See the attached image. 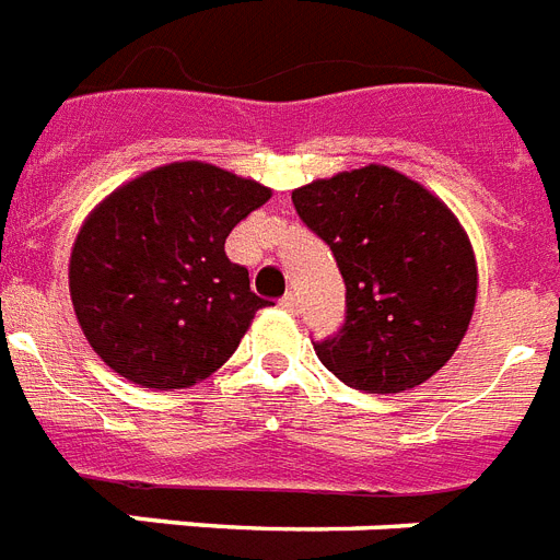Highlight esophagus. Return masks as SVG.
Returning <instances> with one entry per match:
<instances>
[{
    "label": "esophagus",
    "instance_id": "obj_1",
    "mask_svg": "<svg viewBox=\"0 0 560 560\" xmlns=\"http://www.w3.org/2000/svg\"><path fill=\"white\" fill-rule=\"evenodd\" d=\"M280 306L285 308V312H289V315H298V312H301V298H298V294H285L283 301H280Z\"/></svg>",
    "mask_w": 560,
    "mask_h": 560
}]
</instances>
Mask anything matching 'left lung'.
Masks as SVG:
<instances>
[{"label": "left lung", "mask_w": 560, "mask_h": 560, "mask_svg": "<svg viewBox=\"0 0 560 560\" xmlns=\"http://www.w3.org/2000/svg\"><path fill=\"white\" fill-rule=\"evenodd\" d=\"M292 202L347 283V324L315 347L320 364L382 396L448 364L477 303V259L454 210L384 164L315 178Z\"/></svg>", "instance_id": "8db88e82"}]
</instances>
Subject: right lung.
I'll use <instances>...</instances> for the list:
<instances>
[{"label": "right lung", "mask_w": 560, "mask_h": 560, "mask_svg": "<svg viewBox=\"0 0 560 560\" xmlns=\"http://www.w3.org/2000/svg\"><path fill=\"white\" fill-rule=\"evenodd\" d=\"M271 187L205 161L129 178L83 219L69 257L78 324L103 364L150 390H185L217 373L257 308L225 240Z\"/></svg>", "instance_id": "add662e5"}]
</instances>
